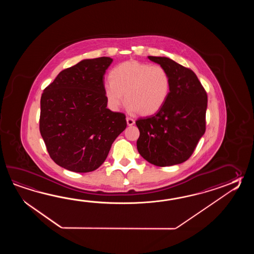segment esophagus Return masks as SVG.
<instances>
[{"instance_id":"1","label":"esophagus","mask_w":254,"mask_h":254,"mask_svg":"<svg viewBox=\"0 0 254 254\" xmlns=\"http://www.w3.org/2000/svg\"><path fill=\"white\" fill-rule=\"evenodd\" d=\"M126 122H127V125L128 126H131V125H133L135 124L134 120L131 119L129 117L126 118Z\"/></svg>"}]
</instances>
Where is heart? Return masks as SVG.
Wrapping results in <instances>:
<instances>
[{"instance_id":"1","label":"heart","mask_w":254,"mask_h":254,"mask_svg":"<svg viewBox=\"0 0 254 254\" xmlns=\"http://www.w3.org/2000/svg\"><path fill=\"white\" fill-rule=\"evenodd\" d=\"M109 78L104 94L114 111H118L126 100L130 112L150 116L163 107L170 94V76L160 65L128 61L114 67Z\"/></svg>"}]
</instances>
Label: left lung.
Listing matches in <instances>:
<instances>
[{
	"label": "left lung",
	"mask_w": 254,
	"mask_h": 254,
	"mask_svg": "<svg viewBox=\"0 0 254 254\" xmlns=\"http://www.w3.org/2000/svg\"><path fill=\"white\" fill-rule=\"evenodd\" d=\"M148 59L166 70L171 90L157 114L136 121L140 130L137 149L153 165L180 164L189 159L205 132L207 93L192 70L168 57Z\"/></svg>",
	"instance_id": "1"
}]
</instances>
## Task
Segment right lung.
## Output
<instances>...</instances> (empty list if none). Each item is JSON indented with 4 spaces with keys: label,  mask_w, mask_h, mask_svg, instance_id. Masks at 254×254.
Segmentation results:
<instances>
[{
    "label": "right lung",
    "mask_w": 254,
    "mask_h": 254,
    "mask_svg": "<svg viewBox=\"0 0 254 254\" xmlns=\"http://www.w3.org/2000/svg\"><path fill=\"white\" fill-rule=\"evenodd\" d=\"M110 57L82 60L62 70L41 98L40 131L56 164L89 173L103 164L125 130V115L107 108L103 75Z\"/></svg>",
    "instance_id": "add662e5"
}]
</instances>
